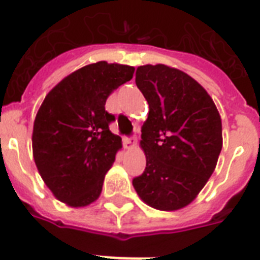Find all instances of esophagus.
<instances>
[{
    "label": "esophagus",
    "instance_id": "esophagus-1",
    "mask_svg": "<svg viewBox=\"0 0 260 260\" xmlns=\"http://www.w3.org/2000/svg\"><path fill=\"white\" fill-rule=\"evenodd\" d=\"M124 147H125L126 149H129V151L135 149L136 148V139H135V137H131V139L125 137V139H124Z\"/></svg>",
    "mask_w": 260,
    "mask_h": 260
}]
</instances>
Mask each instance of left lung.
<instances>
[{"label": "left lung", "instance_id": "8db88e82", "mask_svg": "<svg viewBox=\"0 0 260 260\" xmlns=\"http://www.w3.org/2000/svg\"><path fill=\"white\" fill-rule=\"evenodd\" d=\"M136 85L149 113L140 140L145 171L132 184L152 208L180 210L196 199L215 171L223 147L220 115L203 86L180 69L141 65Z\"/></svg>", "mask_w": 260, "mask_h": 260}]
</instances>
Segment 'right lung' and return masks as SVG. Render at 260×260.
<instances>
[{"mask_svg": "<svg viewBox=\"0 0 260 260\" xmlns=\"http://www.w3.org/2000/svg\"><path fill=\"white\" fill-rule=\"evenodd\" d=\"M134 67L99 61L72 72L46 94L33 124L39 174L54 198L73 208L94 203L123 148L105 111L113 90L134 77Z\"/></svg>", "mask_w": 260, "mask_h": 260, "instance_id": "1", "label": "right lung"}]
</instances>
